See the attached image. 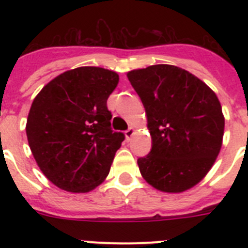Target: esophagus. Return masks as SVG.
Returning a JSON list of instances; mask_svg holds the SVG:
<instances>
[{
  "instance_id": "1",
  "label": "esophagus",
  "mask_w": 248,
  "mask_h": 248,
  "mask_svg": "<svg viewBox=\"0 0 248 248\" xmlns=\"http://www.w3.org/2000/svg\"><path fill=\"white\" fill-rule=\"evenodd\" d=\"M134 133H135V129L133 128V126H130V128L128 129V130L125 131V138L128 140H130L131 139V137H133V135H134Z\"/></svg>"
}]
</instances>
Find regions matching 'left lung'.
Wrapping results in <instances>:
<instances>
[{
    "instance_id": "obj_1",
    "label": "left lung",
    "mask_w": 248,
    "mask_h": 248,
    "mask_svg": "<svg viewBox=\"0 0 248 248\" xmlns=\"http://www.w3.org/2000/svg\"><path fill=\"white\" fill-rule=\"evenodd\" d=\"M148 118L151 150L138 159L141 176L159 191L198 185L222 146L225 118L215 92L183 68L155 64L128 72Z\"/></svg>"
}]
</instances>
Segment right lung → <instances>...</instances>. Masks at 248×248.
Instances as JSON below:
<instances>
[{
  "mask_svg": "<svg viewBox=\"0 0 248 248\" xmlns=\"http://www.w3.org/2000/svg\"><path fill=\"white\" fill-rule=\"evenodd\" d=\"M118 73L79 67L57 76L37 94L26 133L37 165L52 184L68 192H89L108 176L124 140L110 128L107 100Z\"/></svg>",
  "mask_w": 248,
  "mask_h": 248,
  "instance_id": "obj_1",
  "label": "right lung"
}]
</instances>
